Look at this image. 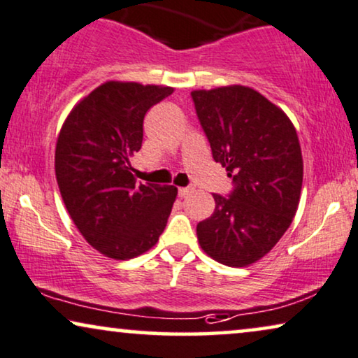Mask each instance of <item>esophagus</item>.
<instances>
[{
	"mask_svg": "<svg viewBox=\"0 0 358 358\" xmlns=\"http://www.w3.org/2000/svg\"><path fill=\"white\" fill-rule=\"evenodd\" d=\"M190 192H192V189L190 187H179V190H178L179 197H187Z\"/></svg>",
	"mask_w": 358,
	"mask_h": 358,
	"instance_id": "34e87169",
	"label": "esophagus"
}]
</instances>
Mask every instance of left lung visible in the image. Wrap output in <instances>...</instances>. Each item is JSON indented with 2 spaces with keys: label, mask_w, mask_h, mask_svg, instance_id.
Returning a JSON list of instances; mask_svg holds the SVG:
<instances>
[{
  "label": "left lung",
  "mask_w": 358,
  "mask_h": 358,
  "mask_svg": "<svg viewBox=\"0 0 358 358\" xmlns=\"http://www.w3.org/2000/svg\"><path fill=\"white\" fill-rule=\"evenodd\" d=\"M190 95L213 159L235 182L230 197L213 194L215 210L197 224L199 243L215 262L248 266L270 253L298 210L303 187L298 133L280 106L250 87Z\"/></svg>",
  "instance_id": "8db88e82"
}]
</instances>
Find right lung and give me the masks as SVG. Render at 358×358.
Here are the masks:
<instances>
[{
    "mask_svg": "<svg viewBox=\"0 0 358 358\" xmlns=\"http://www.w3.org/2000/svg\"><path fill=\"white\" fill-rule=\"evenodd\" d=\"M173 87L110 80L73 106L55 143V179L71 219L105 257L129 259L156 245L178 196L174 185L136 184L129 157L143 120Z\"/></svg>",
    "mask_w": 358,
    "mask_h": 358,
    "instance_id": "right-lung-1",
    "label": "right lung"
}]
</instances>
